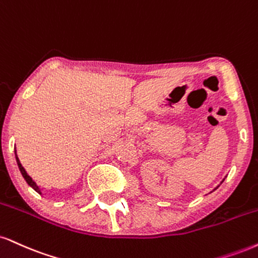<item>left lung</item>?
I'll return each instance as SVG.
<instances>
[{"label": "left lung", "mask_w": 258, "mask_h": 258, "mask_svg": "<svg viewBox=\"0 0 258 258\" xmlns=\"http://www.w3.org/2000/svg\"><path fill=\"white\" fill-rule=\"evenodd\" d=\"M223 180H225V179H223ZM223 180H222V181H221V182H223ZM218 187H219V186H218ZM218 187H215V188H214V190H216V188H218Z\"/></svg>", "instance_id": "left-lung-1"}]
</instances>
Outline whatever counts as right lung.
I'll return each mask as SVG.
<instances>
[{"label":"right lung","instance_id":"1","mask_svg":"<svg viewBox=\"0 0 258 258\" xmlns=\"http://www.w3.org/2000/svg\"><path fill=\"white\" fill-rule=\"evenodd\" d=\"M15 160H17V163H18V167H19V170H20V173H21V175L24 176V179H25V181L27 182V184H29L31 187L33 188V190H35L36 192H38L39 195H42V191H40V188H39V186L36 184L35 182V180H33L32 178H31V176L27 174V172L26 170H25V168L23 167V164L20 163V161H19V159H18V156H17V151H15Z\"/></svg>","mask_w":258,"mask_h":258}]
</instances>
